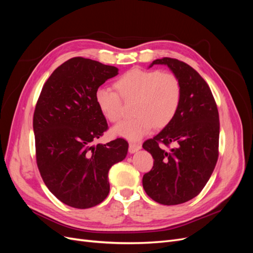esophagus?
Instances as JSON below:
<instances>
[{
  "instance_id": "34e87169",
  "label": "esophagus",
  "mask_w": 253,
  "mask_h": 253,
  "mask_svg": "<svg viewBox=\"0 0 253 253\" xmlns=\"http://www.w3.org/2000/svg\"><path fill=\"white\" fill-rule=\"evenodd\" d=\"M141 149V144L140 143H135V142H131L129 143V147H128V152L133 154V153L139 151Z\"/></svg>"
}]
</instances>
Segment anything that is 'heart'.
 Segmentation results:
<instances>
[{"instance_id":"1","label":"heart","mask_w":253,"mask_h":253,"mask_svg":"<svg viewBox=\"0 0 253 253\" xmlns=\"http://www.w3.org/2000/svg\"><path fill=\"white\" fill-rule=\"evenodd\" d=\"M117 93L98 88L95 100L103 116L117 122L122 116V97L134 101L133 119L121 121L113 127V133L129 140H139L153 128L165 127L174 119L181 101V84L171 72L143 70L135 67L122 74L115 81Z\"/></svg>"}]
</instances>
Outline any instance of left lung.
<instances>
[{"mask_svg":"<svg viewBox=\"0 0 253 253\" xmlns=\"http://www.w3.org/2000/svg\"><path fill=\"white\" fill-rule=\"evenodd\" d=\"M167 65L181 84L177 114L142 148L154 158L152 170L143 175V189L153 201L178 205L192 200L209 180L218 157L219 118L217 106L207 82L194 68L177 59L154 60ZM173 144L170 151L160 147Z\"/></svg>","mask_w":253,"mask_h":253,"instance_id":"8db88e82","label":"left lung"}]
</instances>
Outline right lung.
Listing matches in <instances>:
<instances>
[{"label":"right lung","instance_id":"1","mask_svg":"<svg viewBox=\"0 0 253 253\" xmlns=\"http://www.w3.org/2000/svg\"><path fill=\"white\" fill-rule=\"evenodd\" d=\"M118 68L76 57L56 68L43 85L34 113L36 157L50 192L73 208L102 203L110 192L111 167L124 160L128 143L93 142L108 129L95 94Z\"/></svg>","mask_w":253,"mask_h":253}]
</instances>
